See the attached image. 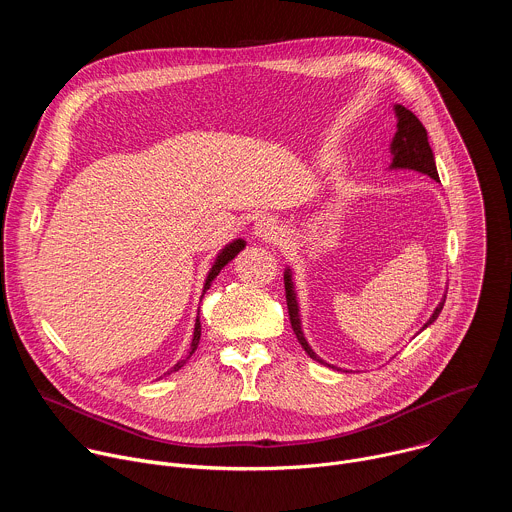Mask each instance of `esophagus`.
Returning <instances> with one entry per match:
<instances>
[{
	"mask_svg": "<svg viewBox=\"0 0 512 512\" xmlns=\"http://www.w3.org/2000/svg\"><path fill=\"white\" fill-rule=\"evenodd\" d=\"M253 235H255L257 239H261V241L271 243V241H277V239H279L281 227L277 225L275 218H271V216H261L259 221L255 223V227H253Z\"/></svg>",
	"mask_w": 512,
	"mask_h": 512,
	"instance_id": "obj_1",
	"label": "esophagus"
}]
</instances>
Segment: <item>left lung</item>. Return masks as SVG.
Segmentation results:
<instances>
[{
  "label": "left lung",
  "instance_id": "left-lung-1",
  "mask_svg": "<svg viewBox=\"0 0 512 512\" xmlns=\"http://www.w3.org/2000/svg\"><path fill=\"white\" fill-rule=\"evenodd\" d=\"M395 117H397V131L393 135L391 141V164L389 170H413L419 174L429 176L431 180L440 182V176H437V168H435V156L431 152V145L427 141V131L421 125V121L403 105H393ZM283 281H285V298H287V310H289V322L291 328H294V334L298 338V342L302 344V348L308 352L310 358H314L320 364H326L330 369L342 371L340 367H334V364H328L326 360H322L312 346L308 344L304 330H302V316H300V304H298V294H296V283H294V269L285 267L283 271ZM446 304V294L442 296V302L435 306L433 314L429 316V320L423 324L421 330H425L429 324H433L440 316V312L444 310ZM419 330V332H421ZM348 373V371H346Z\"/></svg>",
  "mask_w": 512,
  "mask_h": 512
}]
</instances>
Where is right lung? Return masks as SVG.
<instances>
[{"label":"right lung","instance_id":"add662e5","mask_svg":"<svg viewBox=\"0 0 512 512\" xmlns=\"http://www.w3.org/2000/svg\"><path fill=\"white\" fill-rule=\"evenodd\" d=\"M245 241L243 239H235V241H231L229 245H225L223 249H221V253H218L216 255V259H214V263H212V267H210V271L206 273V279H204V287H202V296L206 294V289L212 285V281L216 279V275L218 273H221V269L227 265V263H231L243 249H245ZM200 318L196 316V324H194V336H192V342H190V350H188V356L184 358V360H178L176 364H174V367L168 371V375L170 373H176V371H180L182 367H184V364H186V360L194 354V350L198 348V342H200Z\"/></svg>","mask_w":512,"mask_h":512}]
</instances>
